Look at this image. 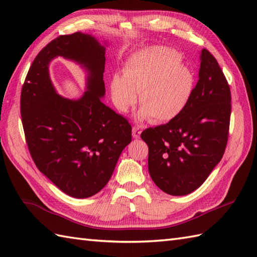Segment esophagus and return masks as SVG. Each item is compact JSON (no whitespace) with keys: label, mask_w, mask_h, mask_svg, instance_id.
Listing matches in <instances>:
<instances>
[{"label":"esophagus","mask_w":257,"mask_h":257,"mask_svg":"<svg viewBox=\"0 0 257 257\" xmlns=\"http://www.w3.org/2000/svg\"><path fill=\"white\" fill-rule=\"evenodd\" d=\"M141 132H143V129H141L140 127H138V125H134V127H133V136H134V138H140Z\"/></svg>","instance_id":"1"}]
</instances>
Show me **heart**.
<instances>
[{"instance_id":"b5f03b06","label":"heart","mask_w":257,"mask_h":257,"mask_svg":"<svg viewBox=\"0 0 257 257\" xmlns=\"http://www.w3.org/2000/svg\"><path fill=\"white\" fill-rule=\"evenodd\" d=\"M181 55L166 46H154L136 54L124 64L123 75L114 74L110 90L114 105L125 112L137 102L139 116L151 122H167L187 107L193 92L192 73L181 64Z\"/></svg>"}]
</instances>
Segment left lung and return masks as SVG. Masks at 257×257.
<instances>
[{
	"instance_id": "1",
	"label": "left lung",
	"mask_w": 257,
	"mask_h": 257,
	"mask_svg": "<svg viewBox=\"0 0 257 257\" xmlns=\"http://www.w3.org/2000/svg\"><path fill=\"white\" fill-rule=\"evenodd\" d=\"M230 118V85L204 48L199 80L187 107L168 123L141 134L149 147V173L157 187L171 195L189 194L201 187L224 155Z\"/></svg>"
}]
</instances>
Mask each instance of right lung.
Segmentation results:
<instances>
[{
    "label": "right lung",
    "instance_id": "add662e5",
    "mask_svg": "<svg viewBox=\"0 0 257 257\" xmlns=\"http://www.w3.org/2000/svg\"><path fill=\"white\" fill-rule=\"evenodd\" d=\"M56 56L79 62L90 72L87 91L78 101L58 96L48 76ZM105 47L88 34L61 35L37 54L21 91V116L27 148L37 169L63 192L84 199L105 187L132 124L102 103Z\"/></svg>",
    "mask_w": 257,
    "mask_h": 257
}]
</instances>
